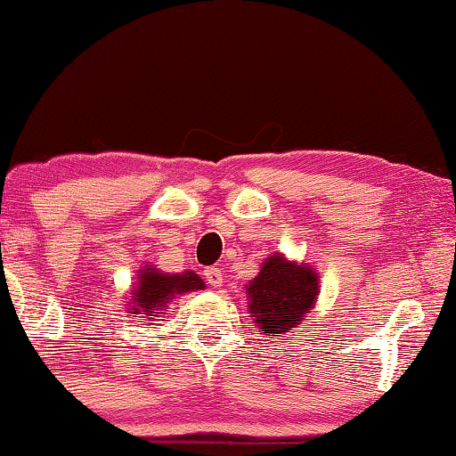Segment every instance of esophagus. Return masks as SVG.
Masks as SVG:
<instances>
[{"instance_id":"34e87169","label":"esophagus","mask_w":456,"mask_h":456,"mask_svg":"<svg viewBox=\"0 0 456 456\" xmlns=\"http://www.w3.org/2000/svg\"><path fill=\"white\" fill-rule=\"evenodd\" d=\"M206 281L209 283V286H214V288H217V286H222L224 283V272H222V267H209V269H206Z\"/></svg>"}]
</instances>
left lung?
<instances>
[{
  "label": "left lung",
  "instance_id": "1",
  "mask_svg": "<svg viewBox=\"0 0 456 456\" xmlns=\"http://www.w3.org/2000/svg\"><path fill=\"white\" fill-rule=\"evenodd\" d=\"M248 314L253 316L261 335L292 333L296 325L313 313L321 292V275L314 265L289 261L286 255L273 253L263 261L247 286Z\"/></svg>",
  "mask_w": 456,
  "mask_h": 456
}]
</instances>
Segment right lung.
<instances>
[{"mask_svg":"<svg viewBox=\"0 0 456 456\" xmlns=\"http://www.w3.org/2000/svg\"><path fill=\"white\" fill-rule=\"evenodd\" d=\"M203 288H206V281L191 269L183 273H167L156 265H143L137 272L135 283L129 292L127 313L129 316H137L142 322L156 321L176 296Z\"/></svg>","mask_w":456,"mask_h":456,"instance_id":"obj_1","label":"right lung"}]
</instances>
